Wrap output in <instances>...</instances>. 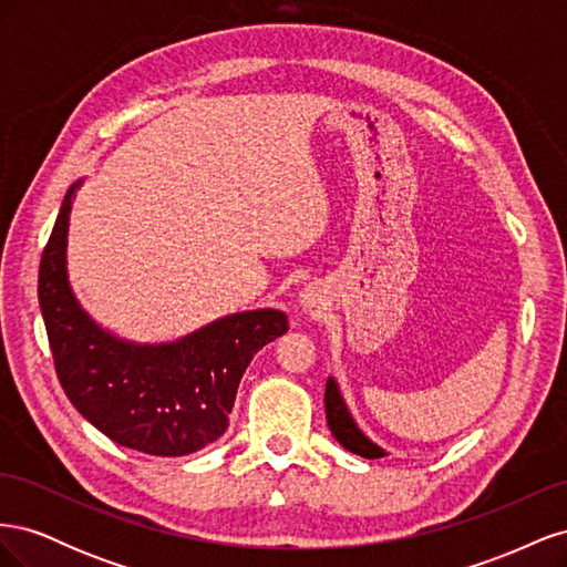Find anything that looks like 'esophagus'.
<instances>
[{
	"instance_id": "1",
	"label": "esophagus",
	"mask_w": 567,
	"mask_h": 567,
	"mask_svg": "<svg viewBox=\"0 0 567 567\" xmlns=\"http://www.w3.org/2000/svg\"><path fill=\"white\" fill-rule=\"evenodd\" d=\"M317 293H315V290L312 288H305L302 290V296H300V305H302V310H307V312H310V310H315V307H317Z\"/></svg>"
}]
</instances>
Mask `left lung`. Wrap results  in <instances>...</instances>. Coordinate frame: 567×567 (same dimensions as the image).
I'll return each instance as SVG.
<instances>
[{
    "label": "left lung",
    "instance_id": "obj_1",
    "mask_svg": "<svg viewBox=\"0 0 567 567\" xmlns=\"http://www.w3.org/2000/svg\"><path fill=\"white\" fill-rule=\"evenodd\" d=\"M323 404H326V421H329V427L333 437L352 454H359L364 458H381L385 452L373 444L362 431H359L354 419L350 416L348 404L342 400L340 388L333 379L326 381V392H323Z\"/></svg>",
    "mask_w": 567,
    "mask_h": 567
}]
</instances>
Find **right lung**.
<instances>
[{
  "instance_id": "add662e5",
  "label": "right lung",
  "mask_w": 567,
  "mask_h": 567,
  "mask_svg": "<svg viewBox=\"0 0 567 567\" xmlns=\"http://www.w3.org/2000/svg\"><path fill=\"white\" fill-rule=\"evenodd\" d=\"M65 194L42 252L38 298L63 392L80 414L127 450L184 456L225 435L250 359L288 331L279 310L217 319L175 342L136 346L96 326L75 300L65 271Z\"/></svg>"
}]
</instances>
